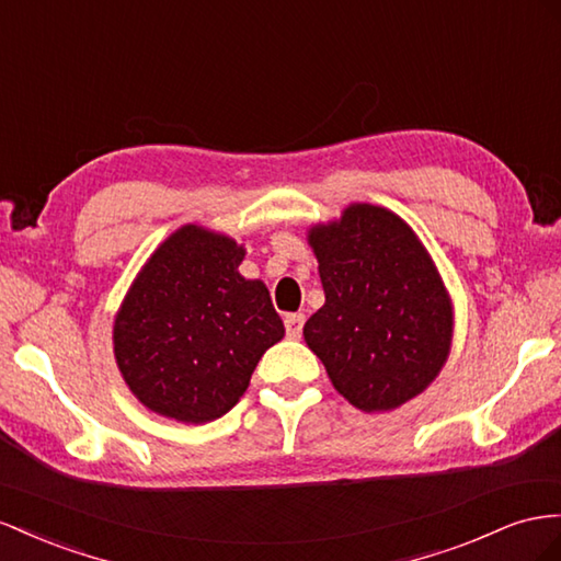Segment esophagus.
Listing matches in <instances>:
<instances>
[{
  "label": "esophagus",
  "instance_id": "obj_1",
  "mask_svg": "<svg viewBox=\"0 0 561 561\" xmlns=\"http://www.w3.org/2000/svg\"><path fill=\"white\" fill-rule=\"evenodd\" d=\"M301 330H305V316L301 313H287L285 316V335L290 340H299Z\"/></svg>",
  "mask_w": 561,
  "mask_h": 561
}]
</instances>
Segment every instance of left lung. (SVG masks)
Returning a JSON list of instances; mask_svg holds the SVG:
<instances>
[{"label":"left lung","mask_w":561,"mask_h":561,"mask_svg":"<svg viewBox=\"0 0 561 561\" xmlns=\"http://www.w3.org/2000/svg\"><path fill=\"white\" fill-rule=\"evenodd\" d=\"M325 305L305 325L332 385L366 413L417 397L450 350L453 311L430 254L385 207L311 229Z\"/></svg>","instance_id":"left-lung-1"}]
</instances>
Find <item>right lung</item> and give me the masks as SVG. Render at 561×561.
<instances>
[{
  "instance_id": "add662e5",
  "label": "right lung",
  "mask_w": 561,
  "mask_h": 561,
  "mask_svg": "<svg viewBox=\"0 0 561 561\" xmlns=\"http://www.w3.org/2000/svg\"><path fill=\"white\" fill-rule=\"evenodd\" d=\"M236 240L184 226L150 256L115 318V358L144 405L188 425L243 397L285 328L266 285L238 274Z\"/></svg>"
}]
</instances>
